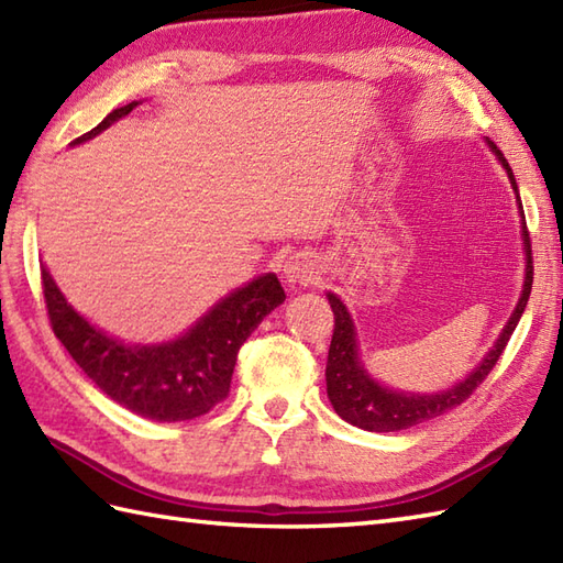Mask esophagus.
Listing matches in <instances>:
<instances>
[{"mask_svg": "<svg viewBox=\"0 0 563 563\" xmlns=\"http://www.w3.org/2000/svg\"><path fill=\"white\" fill-rule=\"evenodd\" d=\"M283 275L290 285H312L319 280L317 261L307 254H295L283 263Z\"/></svg>", "mask_w": 563, "mask_h": 563, "instance_id": "esophagus-1", "label": "esophagus"}]
</instances>
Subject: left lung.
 <instances>
[{"instance_id": "1", "label": "left lung", "mask_w": 563, "mask_h": 563, "mask_svg": "<svg viewBox=\"0 0 563 563\" xmlns=\"http://www.w3.org/2000/svg\"><path fill=\"white\" fill-rule=\"evenodd\" d=\"M488 147L496 152V157L500 164L506 166L508 178L512 188L518 194V184L512 178L510 166L494 142H488ZM520 200V196H518ZM522 208V202H520ZM522 242H525V256H528V268H525V285H522V295L520 302L516 307V312L508 319V324L500 333L496 345L479 367L474 373L462 379L460 385H454L448 391L440 394H428V397H421V394H404V391H391L387 387H379L377 382L369 377L363 365L357 363V345H355V329L349 309L343 307L336 295L329 292V305L333 312V336L329 345V361H327V391H329V401L336 413L349 421L351 426H357L363 430H369V433H397V430L413 428L418 423H426L430 418H438L442 413H448L454 406H460L472 397V391L482 385V382L492 373L494 365L498 363L500 353L506 351V345L516 331L518 321L525 312V305L530 300V290H532V242H530V232L528 224L522 227Z\"/></svg>"}]
</instances>
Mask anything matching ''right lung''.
Wrapping results in <instances>:
<instances>
[{
    "label": "right lung",
    "mask_w": 563,
    "mask_h": 563,
    "mask_svg": "<svg viewBox=\"0 0 563 563\" xmlns=\"http://www.w3.org/2000/svg\"><path fill=\"white\" fill-rule=\"evenodd\" d=\"M135 106L137 101L111 111L71 145L99 135ZM41 283L55 336L84 375L125 409L162 423L190 421L224 401L239 349L261 319L285 300L278 278L266 273L214 305L181 339L162 345H125L79 317L45 266H41Z\"/></svg>",
    "instance_id": "1"
}]
</instances>
